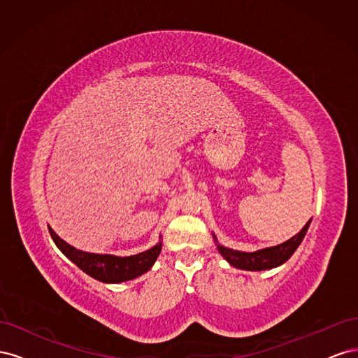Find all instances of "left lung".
<instances>
[{"mask_svg": "<svg viewBox=\"0 0 358 358\" xmlns=\"http://www.w3.org/2000/svg\"><path fill=\"white\" fill-rule=\"evenodd\" d=\"M310 221L303 227L300 233H297L294 237H291L289 241L280 243L278 246L259 249L255 252H241V251H233V249L225 248L222 245H218V251L221 255L229 262L231 266L243 270H266V268H273L280 264H284L287 259L294 254L299 245L301 243L303 237H305L308 229H309Z\"/></svg>", "mask_w": 358, "mask_h": 358, "instance_id": "obj_1", "label": "left lung"}]
</instances>
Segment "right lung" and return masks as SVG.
Masks as SVG:
<instances>
[{
    "mask_svg": "<svg viewBox=\"0 0 358 358\" xmlns=\"http://www.w3.org/2000/svg\"><path fill=\"white\" fill-rule=\"evenodd\" d=\"M53 242L61 249L62 254L69 257L71 262L82 268L85 273L107 284H117L124 280L134 279L152 267L155 259L161 252V243L150 248L149 251L131 257H115V255H100L79 251L71 245L59 239L58 234L48 227Z\"/></svg>",
    "mask_w": 358,
    "mask_h": 358,
    "instance_id": "add662e5",
    "label": "right lung"
}]
</instances>
